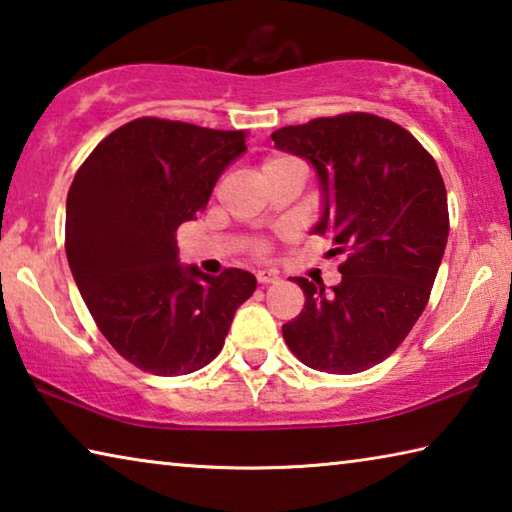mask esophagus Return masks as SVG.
Returning a JSON list of instances; mask_svg holds the SVG:
<instances>
[{"label":"esophagus","mask_w":512,"mask_h":512,"mask_svg":"<svg viewBox=\"0 0 512 512\" xmlns=\"http://www.w3.org/2000/svg\"><path fill=\"white\" fill-rule=\"evenodd\" d=\"M280 277H277L275 271H259L257 273V282L262 284V287H266V284H275Z\"/></svg>","instance_id":"obj_1"}]
</instances>
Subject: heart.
Wrapping results in <instances>:
<instances>
[{
  "mask_svg": "<svg viewBox=\"0 0 512 512\" xmlns=\"http://www.w3.org/2000/svg\"><path fill=\"white\" fill-rule=\"evenodd\" d=\"M280 162H291V158H282V155H273V158H266V160H264L262 169H268V167H273V164H280ZM253 253H255L257 257H264V255L268 253V246L264 244V241H257V244L253 246Z\"/></svg>",
  "mask_w": 512,
  "mask_h": 512,
  "instance_id": "heart-1",
  "label": "heart"
}]
</instances>
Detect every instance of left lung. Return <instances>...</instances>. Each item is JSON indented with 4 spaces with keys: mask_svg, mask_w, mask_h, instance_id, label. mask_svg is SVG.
I'll list each match as a JSON object with an SVG mask.
<instances>
[{
    "mask_svg": "<svg viewBox=\"0 0 512 512\" xmlns=\"http://www.w3.org/2000/svg\"><path fill=\"white\" fill-rule=\"evenodd\" d=\"M280 151L307 158L325 207L314 232L343 255L341 284L293 277L305 307L282 325L289 350L305 366L354 375L400 348L427 307L449 212L436 160L391 119L370 112L318 117L275 131Z\"/></svg>",
    "mask_w": 512,
    "mask_h": 512,
    "instance_id": "8db88e82",
    "label": "left lung"
}]
</instances>
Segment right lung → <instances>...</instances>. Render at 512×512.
Wrapping results in <instances>:
<instances>
[{
  "label": "right lung",
  "mask_w": 512,
  "mask_h": 512,
  "mask_svg": "<svg viewBox=\"0 0 512 512\" xmlns=\"http://www.w3.org/2000/svg\"><path fill=\"white\" fill-rule=\"evenodd\" d=\"M246 131L140 117L112 131L67 194V262L94 323L144 372L178 377L221 352L257 280L241 268L180 266L176 230L246 151Z\"/></svg>",
  "instance_id": "add662e5"
}]
</instances>
